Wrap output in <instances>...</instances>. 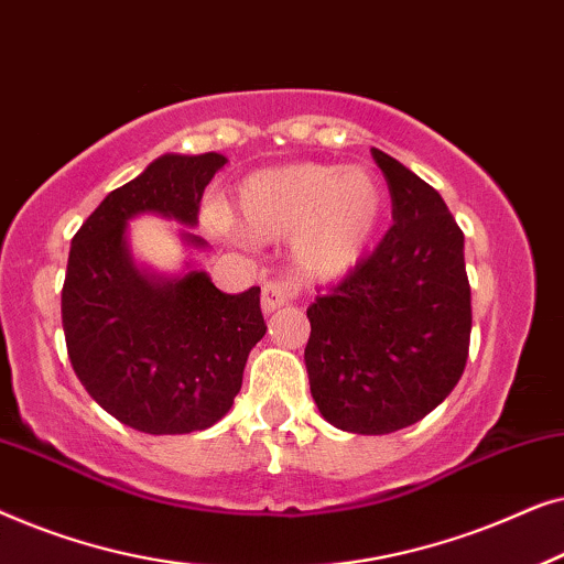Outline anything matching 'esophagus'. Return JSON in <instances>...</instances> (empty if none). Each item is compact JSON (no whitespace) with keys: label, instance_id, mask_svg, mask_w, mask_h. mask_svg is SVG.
I'll return each instance as SVG.
<instances>
[{"label":"esophagus","instance_id":"obj_1","mask_svg":"<svg viewBox=\"0 0 564 564\" xmlns=\"http://www.w3.org/2000/svg\"><path fill=\"white\" fill-rule=\"evenodd\" d=\"M295 284L292 282H282V280H272L261 288V311L267 315L280 311L282 305H288L292 297H295Z\"/></svg>","mask_w":564,"mask_h":564}]
</instances>
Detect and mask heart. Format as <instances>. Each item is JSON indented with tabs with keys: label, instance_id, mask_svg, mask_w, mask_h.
Wrapping results in <instances>:
<instances>
[{
	"label": "heart",
	"instance_id": "heart-1",
	"mask_svg": "<svg viewBox=\"0 0 564 564\" xmlns=\"http://www.w3.org/2000/svg\"><path fill=\"white\" fill-rule=\"evenodd\" d=\"M384 182L367 166L290 164L246 176L234 220L213 215L226 238L284 241L307 280L334 282L367 257L388 215Z\"/></svg>",
	"mask_w": 564,
	"mask_h": 564
}]
</instances>
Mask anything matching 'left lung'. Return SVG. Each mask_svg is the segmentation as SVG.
Segmentation results:
<instances>
[{
    "label": "left lung",
    "instance_id": "left-lung-1",
    "mask_svg": "<svg viewBox=\"0 0 564 564\" xmlns=\"http://www.w3.org/2000/svg\"><path fill=\"white\" fill-rule=\"evenodd\" d=\"M392 226L307 307V380L330 426L380 436L429 415L467 365L473 305L465 236L442 195L380 149Z\"/></svg>",
    "mask_w": 564,
    "mask_h": 564
}]
</instances>
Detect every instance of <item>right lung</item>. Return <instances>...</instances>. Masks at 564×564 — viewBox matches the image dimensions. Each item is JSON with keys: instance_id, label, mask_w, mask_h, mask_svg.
I'll list each match as a JSON object with an SVG mask.
<instances>
[{"instance_id": "1", "label": "right lung", "mask_w": 564, "mask_h": 564, "mask_svg": "<svg viewBox=\"0 0 564 564\" xmlns=\"http://www.w3.org/2000/svg\"><path fill=\"white\" fill-rule=\"evenodd\" d=\"M226 164L215 151L164 153L112 189L72 241L61 295L68 359L89 395L143 434L215 426L267 334L259 288L226 295L192 261L164 274L130 251L128 223L141 215L195 228L203 192ZM180 238L187 249H207L189 230Z\"/></svg>"}]
</instances>
